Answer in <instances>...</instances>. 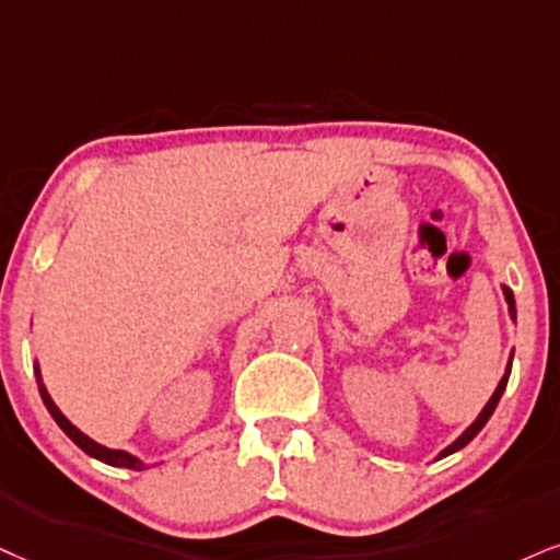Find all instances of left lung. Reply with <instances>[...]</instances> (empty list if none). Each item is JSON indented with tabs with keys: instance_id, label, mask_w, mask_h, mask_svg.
Instances as JSON below:
<instances>
[{
	"instance_id": "1",
	"label": "left lung",
	"mask_w": 560,
	"mask_h": 560,
	"mask_svg": "<svg viewBox=\"0 0 560 560\" xmlns=\"http://www.w3.org/2000/svg\"><path fill=\"white\" fill-rule=\"evenodd\" d=\"M503 295H506V303H509V312H512V319H516V308H514V293L509 291V288H503ZM509 374H512V358H509L506 374L501 376V382H499V386H495L493 397L488 399V405H486V407H482V412H480V416H478V420H475V423H472L470 428H467V431L462 433V436H459L457 441H454V444H448V446L444 448V452L439 454V459H441V457H448V454H454V452H459L462 446H467V444H470V441H472L475 436H478V433H480V428L486 425V423H488V418L493 416V410H495V405H499V399H501V395H503V389H506Z\"/></svg>"
}]
</instances>
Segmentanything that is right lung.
Returning <instances> with one entry per match:
<instances>
[{
	"instance_id": "add662e5",
	"label": "right lung",
	"mask_w": 560,
	"mask_h": 560,
	"mask_svg": "<svg viewBox=\"0 0 560 560\" xmlns=\"http://www.w3.org/2000/svg\"><path fill=\"white\" fill-rule=\"evenodd\" d=\"M36 382H38V392H40V399H44L46 410L51 412V418L57 420L61 431H65L67 436L72 439L74 444H78V446L82 448V452L90 454V457H95V459L106 462V465H114V467H127V470H144V465H142V462L137 459V457H132V454H127V452H119V448H106V446L95 444L93 439H88L85 433L78 431V428H74L72 423H69V420H67L65 416H61V410H59V407L54 405V399L48 397V392H46V386H44V378H40V371H38V365H36Z\"/></svg>"
}]
</instances>
